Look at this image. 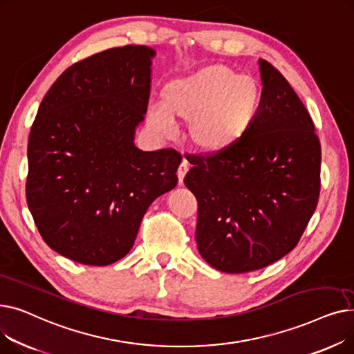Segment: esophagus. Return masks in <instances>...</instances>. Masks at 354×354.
<instances>
[{
  "label": "esophagus",
  "mask_w": 354,
  "mask_h": 354,
  "mask_svg": "<svg viewBox=\"0 0 354 354\" xmlns=\"http://www.w3.org/2000/svg\"><path fill=\"white\" fill-rule=\"evenodd\" d=\"M188 169H189L188 162L183 159V160H182V163L179 165V169H178V179H179V183H182V182H183V179H185V175H187Z\"/></svg>",
  "instance_id": "1"
}]
</instances>
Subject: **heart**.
Segmentation results:
<instances>
[{"label": "heart", "mask_w": 354, "mask_h": 354, "mask_svg": "<svg viewBox=\"0 0 354 354\" xmlns=\"http://www.w3.org/2000/svg\"><path fill=\"white\" fill-rule=\"evenodd\" d=\"M162 99L151 103L146 115L156 136H176L178 116L191 120L189 135L199 149L221 152L247 132L261 103V88L251 76L208 66L166 83Z\"/></svg>", "instance_id": "heart-1"}]
</instances>
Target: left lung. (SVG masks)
I'll return each mask as SVG.
<instances>
[{"mask_svg": "<svg viewBox=\"0 0 354 354\" xmlns=\"http://www.w3.org/2000/svg\"><path fill=\"white\" fill-rule=\"evenodd\" d=\"M257 115L232 146L191 156L185 185L198 199L196 245L214 268H264L295 248L317 207L322 147L283 74L259 59Z\"/></svg>", "mask_w": 354, "mask_h": 354, "instance_id": "left-lung-1", "label": "left lung"}]
</instances>
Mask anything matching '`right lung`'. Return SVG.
Returning <instances> with one entry per match:
<instances>
[{
  "instance_id": "1",
  "label": "right lung",
  "mask_w": 354,
  "mask_h": 354,
  "mask_svg": "<svg viewBox=\"0 0 354 354\" xmlns=\"http://www.w3.org/2000/svg\"><path fill=\"white\" fill-rule=\"evenodd\" d=\"M155 50L124 46L68 67L44 96L28 136V209L46 244L84 266L132 250L149 205L172 191L174 149L135 146Z\"/></svg>"
}]
</instances>
